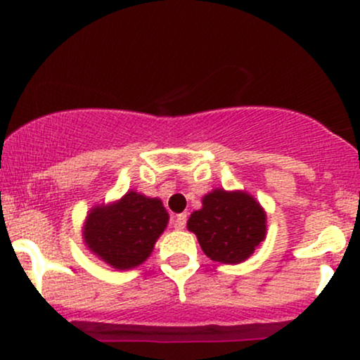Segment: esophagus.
<instances>
[{"label":"esophagus","mask_w":360,"mask_h":360,"mask_svg":"<svg viewBox=\"0 0 360 360\" xmlns=\"http://www.w3.org/2000/svg\"><path fill=\"white\" fill-rule=\"evenodd\" d=\"M186 220H188V217H186V213L177 214L176 220H174V229H176V230H183L184 226H186Z\"/></svg>","instance_id":"esophagus-1"}]
</instances>
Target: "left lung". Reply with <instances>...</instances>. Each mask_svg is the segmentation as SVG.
<instances>
[{
	"instance_id": "obj_1",
	"label": "left lung",
	"mask_w": 360,
	"mask_h": 360,
	"mask_svg": "<svg viewBox=\"0 0 360 360\" xmlns=\"http://www.w3.org/2000/svg\"><path fill=\"white\" fill-rule=\"evenodd\" d=\"M201 203L189 217L188 230L214 262L240 264L266 240V210L252 194L214 188Z\"/></svg>"
}]
</instances>
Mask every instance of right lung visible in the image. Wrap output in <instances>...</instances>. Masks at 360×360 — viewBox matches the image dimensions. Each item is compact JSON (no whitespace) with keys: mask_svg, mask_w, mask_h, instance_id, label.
Wrapping results in <instances>:
<instances>
[{"mask_svg":"<svg viewBox=\"0 0 360 360\" xmlns=\"http://www.w3.org/2000/svg\"><path fill=\"white\" fill-rule=\"evenodd\" d=\"M167 223L169 213L159 198L130 189L120 200L89 210L82 242L113 269L128 271L150 257Z\"/></svg>","mask_w":360,"mask_h":360,"instance_id":"obj_1","label":"right lung"}]
</instances>
